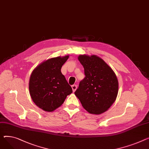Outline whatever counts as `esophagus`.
Here are the masks:
<instances>
[{
	"mask_svg": "<svg viewBox=\"0 0 149 149\" xmlns=\"http://www.w3.org/2000/svg\"><path fill=\"white\" fill-rule=\"evenodd\" d=\"M71 87H72V91L74 92L76 91V89H77V85L74 84Z\"/></svg>",
	"mask_w": 149,
	"mask_h": 149,
	"instance_id": "obj_1",
	"label": "esophagus"
}]
</instances>
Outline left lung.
<instances>
[{"label": "left lung", "mask_w": 149, "mask_h": 149, "mask_svg": "<svg viewBox=\"0 0 149 149\" xmlns=\"http://www.w3.org/2000/svg\"><path fill=\"white\" fill-rule=\"evenodd\" d=\"M78 59L84 69L86 77L74 93L87 112L101 114L116 100L117 78L111 68L96 55L81 54Z\"/></svg>", "instance_id": "8db88e82"}]
</instances>
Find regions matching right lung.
I'll list each match as a JSON object with an SVG mask.
<instances>
[{
	"label": "right lung",
	"mask_w": 149,
	"mask_h": 149,
	"mask_svg": "<svg viewBox=\"0 0 149 149\" xmlns=\"http://www.w3.org/2000/svg\"><path fill=\"white\" fill-rule=\"evenodd\" d=\"M69 56L47 59L33 70L29 79V89L32 101L44 111L52 112L64 102L72 92L61 68Z\"/></svg>",
	"instance_id": "add662e5"
}]
</instances>
